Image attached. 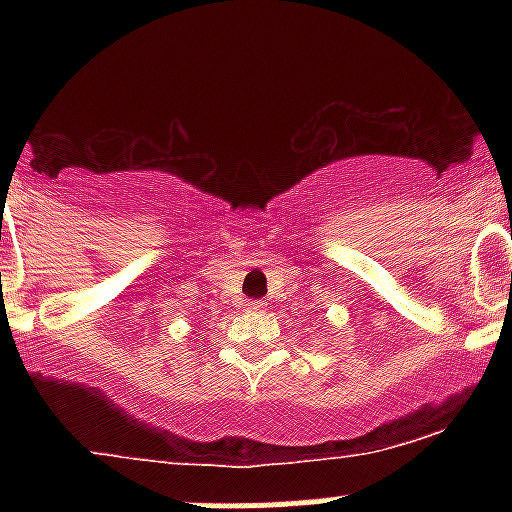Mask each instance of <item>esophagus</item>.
I'll use <instances>...</instances> for the list:
<instances>
[{"instance_id": "34e87169", "label": "esophagus", "mask_w": 512, "mask_h": 512, "mask_svg": "<svg viewBox=\"0 0 512 512\" xmlns=\"http://www.w3.org/2000/svg\"><path fill=\"white\" fill-rule=\"evenodd\" d=\"M245 310H248V313H262L264 303L262 301H245Z\"/></svg>"}]
</instances>
